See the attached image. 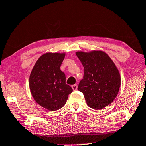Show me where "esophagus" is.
I'll use <instances>...</instances> for the list:
<instances>
[{"mask_svg": "<svg viewBox=\"0 0 146 146\" xmlns=\"http://www.w3.org/2000/svg\"><path fill=\"white\" fill-rule=\"evenodd\" d=\"M72 89L74 90H76L78 88V85L76 84H74L72 86Z\"/></svg>", "mask_w": 146, "mask_h": 146, "instance_id": "34e87169", "label": "esophagus"}]
</instances>
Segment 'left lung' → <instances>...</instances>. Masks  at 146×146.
Masks as SVG:
<instances>
[{"instance_id":"left-lung-1","label":"left lung","mask_w":146,"mask_h":146,"mask_svg":"<svg viewBox=\"0 0 146 146\" xmlns=\"http://www.w3.org/2000/svg\"><path fill=\"white\" fill-rule=\"evenodd\" d=\"M76 54L84 66V77L78 90L89 107L101 110L114 100L121 85V76L112 60L102 50L79 51Z\"/></svg>"}]
</instances>
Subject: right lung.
<instances>
[{
  "label": "right lung",
  "instance_id": "add662e5",
  "mask_svg": "<svg viewBox=\"0 0 146 146\" xmlns=\"http://www.w3.org/2000/svg\"><path fill=\"white\" fill-rule=\"evenodd\" d=\"M65 53L44 54L35 63L29 78L33 98L42 107L56 111L65 105L73 90L66 84L65 74L60 66Z\"/></svg>",
  "mask_w": 146,
  "mask_h": 146
}]
</instances>
